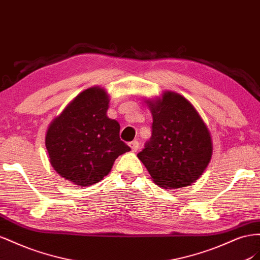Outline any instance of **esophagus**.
<instances>
[{
    "label": "esophagus",
    "mask_w": 260,
    "mask_h": 260,
    "mask_svg": "<svg viewBox=\"0 0 260 260\" xmlns=\"http://www.w3.org/2000/svg\"><path fill=\"white\" fill-rule=\"evenodd\" d=\"M129 147H131V149H132V151H137L138 150V148H139V143L137 142V140H133V142H131L129 143Z\"/></svg>",
    "instance_id": "obj_1"
}]
</instances>
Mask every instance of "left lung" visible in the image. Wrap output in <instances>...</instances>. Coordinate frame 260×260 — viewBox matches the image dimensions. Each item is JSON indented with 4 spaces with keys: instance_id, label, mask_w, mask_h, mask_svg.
<instances>
[{
    "instance_id": "8db88e82",
    "label": "left lung",
    "mask_w": 260,
    "mask_h": 260,
    "mask_svg": "<svg viewBox=\"0 0 260 260\" xmlns=\"http://www.w3.org/2000/svg\"><path fill=\"white\" fill-rule=\"evenodd\" d=\"M152 114V135L137 157L152 181L163 188L191 185L204 173L212 155L208 127L183 95L163 92L146 101Z\"/></svg>"
}]
</instances>
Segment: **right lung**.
Returning <instances> with one entry per match:
<instances>
[{
  "label": "right lung",
  "mask_w": 260,
  "mask_h": 260,
  "mask_svg": "<svg viewBox=\"0 0 260 260\" xmlns=\"http://www.w3.org/2000/svg\"><path fill=\"white\" fill-rule=\"evenodd\" d=\"M109 94L88 88L49 125L46 147L51 166L65 180L85 187L109 174L131 148L120 139V124L107 115Z\"/></svg>",
  "instance_id": "1"
}]
</instances>
